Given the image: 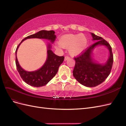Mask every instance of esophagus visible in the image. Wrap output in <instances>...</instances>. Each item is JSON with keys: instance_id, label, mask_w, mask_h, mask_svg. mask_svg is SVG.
<instances>
[{"instance_id": "1", "label": "esophagus", "mask_w": 126, "mask_h": 126, "mask_svg": "<svg viewBox=\"0 0 126 126\" xmlns=\"http://www.w3.org/2000/svg\"><path fill=\"white\" fill-rule=\"evenodd\" d=\"M69 59V57L66 56L65 57H64V61H66V60H67L68 59Z\"/></svg>"}]
</instances>
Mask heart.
<instances>
[{
	"instance_id": "heart-1",
	"label": "heart",
	"mask_w": 126,
	"mask_h": 126,
	"mask_svg": "<svg viewBox=\"0 0 126 126\" xmlns=\"http://www.w3.org/2000/svg\"><path fill=\"white\" fill-rule=\"evenodd\" d=\"M88 45L87 37L83 34H68L63 36L59 44L55 45L57 49L68 48V53L72 57L80 55L85 50Z\"/></svg>"
}]
</instances>
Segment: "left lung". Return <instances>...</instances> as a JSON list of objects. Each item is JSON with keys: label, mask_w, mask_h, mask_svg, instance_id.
Instances as JSON below:
<instances>
[{"label": "left lung", "mask_w": 126, "mask_h": 126, "mask_svg": "<svg viewBox=\"0 0 126 126\" xmlns=\"http://www.w3.org/2000/svg\"><path fill=\"white\" fill-rule=\"evenodd\" d=\"M95 43L77 58L73 76L80 84L87 87H96L104 82L108 77L113 64L112 49L107 41L102 37L91 33ZM98 45H104L108 48L110 55L108 60L100 64L93 58V50Z\"/></svg>", "instance_id": "1"}]
</instances>
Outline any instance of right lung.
Returning <instances> with one entry per match:
<instances>
[{"label":"right lung","mask_w":126,"mask_h":126,"mask_svg":"<svg viewBox=\"0 0 126 126\" xmlns=\"http://www.w3.org/2000/svg\"><path fill=\"white\" fill-rule=\"evenodd\" d=\"M55 33V32L53 30H41L35 34L25 38L18 46L15 52L17 69L22 80L30 86L40 87L47 85L57 73L59 66L63 62L64 57H60L55 55L51 50V44L49 43L47 45V59L43 66L37 70L28 71L24 70L19 63L17 57L18 49L24 40L30 38L47 39L50 41L51 43H54L56 38Z\"/></svg>","instance_id":"right-lung-1"}]
</instances>
